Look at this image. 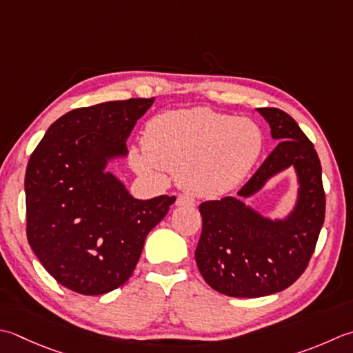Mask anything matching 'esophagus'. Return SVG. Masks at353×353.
<instances>
[{"instance_id":"esophagus-1","label":"esophagus","mask_w":353,"mask_h":353,"mask_svg":"<svg viewBox=\"0 0 353 353\" xmlns=\"http://www.w3.org/2000/svg\"><path fill=\"white\" fill-rule=\"evenodd\" d=\"M177 206H196V199L190 194H179L176 200Z\"/></svg>"}]
</instances>
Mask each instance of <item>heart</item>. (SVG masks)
<instances>
[{"instance_id": "1", "label": "heart", "mask_w": 353, "mask_h": 353, "mask_svg": "<svg viewBox=\"0 0 353 353\" xmlns=\"http://www.w3.org/2000/svg\"><path fill=\"white\" fill-rule=\"evenodd\" d=\"M261 148L263 134L250 117L197 107L150 119L143 145L130 151V163L151 177L174 172L179 183L196 194L220 196L248 174Z\"/></svg>"}]
</instances>
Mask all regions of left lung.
I'll list each match as a JSON object with an SVG mask.
<instances>
[{"mask_svg": "<svg viewBox=\"0 0 353 353\" xmlns=\"http://www.w3.org/2000/svg\"><path fill=\"white\" fill-rule=\"evenodd\" d=\"M280 143L237 194L248 197L275 172L294 165L300 197L285 222H271L239 199L200 203L202 234L196 250L199 271L217 292L257 299L285 291L306 271L326 212L321 163L314 143L280 108H259Z\"/></svg>", "mask_w": 353, "mask_h": 353, "instance_id": "8db88e82", "label": "left lung"}]
</instances>
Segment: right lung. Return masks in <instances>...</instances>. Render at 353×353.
I'll return each instance as SVG.
<instances>
[{
    "mask_svg": "<svg viewBox=\"0 0 353 353\" xmlns=\"http://www.w3.org/2000/svg\"><path fill=\"white\" fill-rule=\"evenodd\" d=\"M153 101L74 108L52 123L27 163V240L46 271L76 294L122 286L176 200H137L103 172L107 159L127 153L125 139Z\"/></svg>",
    "mask_w": 353,
    "mask_h": 353,
    "instance_id": "right-lung-1",
    "label": "right lung"
}]
</instances>
